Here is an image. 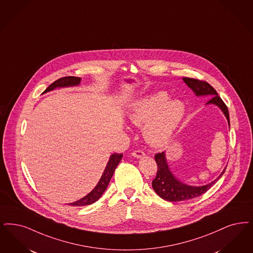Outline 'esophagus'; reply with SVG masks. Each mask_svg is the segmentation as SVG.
<instances>
[{
    "label": "esophagus",
    "instance_id": "34e87169",
    "mask_svg": "<svg viewBox=\"0 0 253 253\" xmlns=\"http://www.w3.org/2000/svg\"><path fill=\"white\" fill-rule=\"evenodd\" d=\"M131 155L135 158H142V157H145V152L141 151V150H136L134 152H131Z\"/></svg>",
    "mask_w": 253,
    "mask_h": 253
}]
</instances>
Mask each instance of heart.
<instances>
[{
    "instance_id": "obj_1",
    "label": "heart",
    "mask_w": 253,
    "mask_h": 253,
    "mask_svg": "<svg viewBox=\"0 0 253 253\" xmlns=\"http://www.w3.org/2000/svg\"><path fill=\"white\" fill-rule=\"evenodd\" d=\"M169 100L166 92H158L137 102L129 114L130 122L144 127V136L152 146H163L171 139L184 116V105Z\"/></svg>"
}]
</instances>
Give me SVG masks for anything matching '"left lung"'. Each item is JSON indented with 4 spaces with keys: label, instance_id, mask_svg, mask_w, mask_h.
Listing matches in <instances>:
<instances>
[{
    "label": "left lung",
    "instance_id": "8db88e82",
    "mask_svg": "<svg viewBox=\"0 0 253 253\" xmlns=\"http://www.w3.org/2000/svg\"><path fill=\"white\" fill-rule=\"evenodd\" d=\"M182 79L184 83L195 92L197 96H205V95L212 96L211 100L207 103H212L217 105L226 116L227 121L230 125V117H229L228 107L210 84H208L206 81L194 79V78L184 77ZM154 158L157 164V173H156V177L152 182V188L159 197L162 198L163 200H166L169 202L187 201V200H191L201 196L212 187L213 183L222 176L223 173L226 169H225L223 170L222 173L217 179H215L214 181L206 185L190 186V185H186L185 183H182L177 178L174 177V175L172 174L167 164L165 152L156 153Z\"/></svg>",
    "mask_w": 253,
    "mask_h": 253
}]
</instances>
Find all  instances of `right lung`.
I'll return each instance as SVG.
<instances>
[{"label": "right lung", "mask_w": 253, "mask_h": 253, "mask_svg": "<svg viewBox=\"0 0 253 253\" xmlns=\"http://www.w3.org/2000/svg\"><path fill=\"white\" fill-rule=\"evenodd\" d=\"M81 82V78L79 77H75V76H66V77H62L60 79L53 82L51 84L44 92H48V91L52 90L55 87H63V86H71V85H77L79 84ZM122 158V153H114L112 154L108 164L104 169V172L101 176L100 182H98V184L96 185V187L91 191L89 194H87L85 197H84L81 200L77 201V202L69 203V205L71 206H75V207H79V206H85V205H89L94 202H97L101 197V195L106 190L109 182L111 180L112 176L115 172L116 168L118 167L119 163L121 162Z\"/></svg>", "instance_id": "right-lung-1"}]
</instances>
